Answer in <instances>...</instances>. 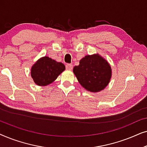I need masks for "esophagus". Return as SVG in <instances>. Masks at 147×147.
<instances>
[{
  "mask_svg": "<svg viewBox=\"0 0 147 147\" xmlns=\"http://www.w3.org/2000/svg\"><path fill=\"white\" fill-rule=\"evenodd\" d=\"M65 67H66V68H67V69L71 70V69H72V68H73V65H72V64L67 63V64H66Z\"/></svg>",
  "mask_w": 147,
  "mask_h": 147,
  "instance_id": "34e87169",
  "label": "esophagus"
}]
</instances>
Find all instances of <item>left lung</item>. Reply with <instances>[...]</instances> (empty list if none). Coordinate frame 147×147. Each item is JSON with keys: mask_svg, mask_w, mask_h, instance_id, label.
<instances>
[{"mask_svg": "<svg viewBox=\"0 0 147 147\" xmlns=\"http://www.w3.org/2000/svg\"><path fill=\"white\" fill-rule=\"evenodd\" d=\"M73 71L81 86L92 92L104 90L112 76L110 64L98 53L82 58L79 65L74 67Z\"/></svg>", "mask_w": 147, "mask_h": 147, "instance_id": "obj_1", "label": "left lung"}]
</instances>
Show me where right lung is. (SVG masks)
<instances>
[{"label": "right lung", "mask_w": 147, "mask_h": 147, "mask_svg": "<svg viewBox=\"0 0 147 147\" xmlns=\"http://www.w3.org/2000/svg\"><path fill=\"white\" fill-rule=\"evenodd\" d=\"M65 69L61 62H57L47 56L40 58L32 66L31 75L38 86H45L51 84Z\"/></svg>", "instance_id": "1"}]
</instances>
